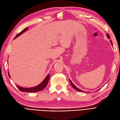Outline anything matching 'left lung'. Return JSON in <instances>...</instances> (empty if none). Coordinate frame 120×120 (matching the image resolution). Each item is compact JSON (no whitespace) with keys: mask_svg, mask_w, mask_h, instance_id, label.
<instances>
[{"mask_svg":"<svg viewBox=\"0 0 120 120\" xmlns=\"http://www.w3.org/2000/svg\"><path fill=\"white\" fill-rule=\"evenodd\" d=\"M106 35H107V37H108V38H110V36L109 35V34H106ZM110 42H111V44L112 45V42H111V41L110 40ZM70 83H71V85L74 88V89H75L77 91H79V92H84L83 90H80V89H79L78 88H77V87H76V86H75V85H74V84L71 82V81L70 80Z\"/></svg>","mask_w":120,"mask_h":120,"instance_id":"left-lung-1","label":"left lung"}]
</instances>
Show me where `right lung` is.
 I'll return each mask as SVG.
<instances>
[{
	"label": "right lung",
	"mask_w": 120,
	"mask_h": 120,
	"mask_svg": "<svg viewBox=\"0 0 120 120\" xmlns=\"http://www.w3.org/2000/svg\"><path fill=\"white\" fill-rule=\"evenodd\" d=\"M28 29V28H25V29H24L23 30H22L21 32H20L18 34H17L16 36L15 37V38H16L17 37H18V36H19L20 34H23L24 32H25V31H26ZM8 75L9 77H10L9 73L8 72ZM49 77H50V75L49 74L48 75L46 76V77L45 78L43 82H42L41 83H40L39 85H38L35 87H31V88H23L22 87H20L19 86H17V87H18V89L19 90L21 91L22 92H38L42 90H43L44 88H45V87L47 86L48 83L49 82Z\"/></svg>",
	"instance_id": "right-lung-1"
}]
</instances>
